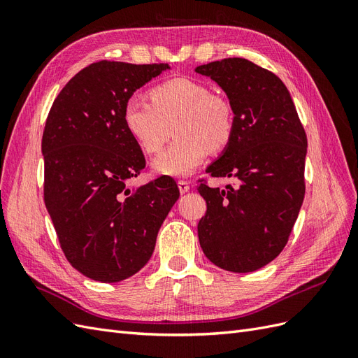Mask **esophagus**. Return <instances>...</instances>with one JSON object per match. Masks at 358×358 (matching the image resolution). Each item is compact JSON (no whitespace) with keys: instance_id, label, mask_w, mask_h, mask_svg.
<instances>
[{"instance_id":"obj_1","label":"esophagus","mask_w":358,"mask_h":358,"mask_svg":"<svg viewBox=\"0 0 358 358\" xmlns=\"http://www.w3.org/2000/svg\"><path fill=\"white\" fill-rule=\"evenodd\" d=\"M178 187H179V191H180L182 194H185V192L189 191V183H188L187 180H179V182H178Z\"/></svg>"}]
</instances>
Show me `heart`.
I'll list each match as a JSON object with an SVG mask.
<instances>
[{"instance_id":"heart-1","label":"heart","mask_w":358,"mask_h":358,"mask_svg":"<svg viewBox=\"0 0 358 358\" xmlns=\"http://www.w3.org/2000/svg\"><path fill=\"white\" fill-rule=\"evenodd\" d=\"M149 100L129 99L122 119L128 134L148 155L161 152L175 128L178 140L152 164L157 175L189 176L209 150L220 152L231 142L234 107L225 95L212 92L208 83L188 78L170 79L154 86Z\"/></svg>"}]
</instances>
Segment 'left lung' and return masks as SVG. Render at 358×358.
<instances>
[{"mask_svg": "<svg viewBox=\"0 0 358 358\" xmlns=\"http://www.w3.org/2000/svg\"><path fill=\"white\" fill-rule=\"evenodd\" d=\"M225 91L236 128L224 154L209 166L225 189L200 183L208 204L199 221L204 255L224 270L248 273L285 248L305 199L308 138L296 106L276 74L245 58L199 66Z\"/></svg>", "mask_w": 358, "mask_h": 358, "instance_id": "obj_1", "label": "left lung"}]
</instances>
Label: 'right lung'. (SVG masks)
<instances>
[{
	"mask_svg": "<svg viewBox=\"0 0 358 358\" xmlns=\"http://www.w3.org/2000/svg\"><path fill=\"white\" fill-rule=\"evenodd\" d=\"M167 69L94 62L64 86L46 119V209L69 263L99 282H119L149 262L159 227L179 199L171 178L134 191L127 187L146 161L127 131L124 106Z\"/></svg>",
	"mask_w": 358,
	"mask_h": 358,
	"instance_id": "obj_1",
	"label": "right lung"
}]
</instances>
